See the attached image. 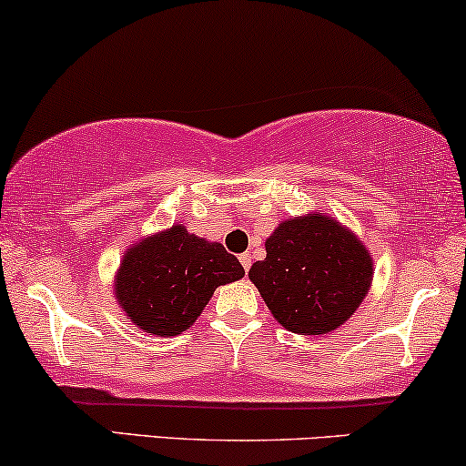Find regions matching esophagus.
<instances>
[{"mask_svg": "<svg viewBox=\"0 0 466 466\" xmlns=\"http://www.w3.org/2000/svg\"><path fill=\"white\" fill-rule=\"evenodd\" d=\"M239 261H242L244 269H246V272H248V269H250V255H248V252H244V255H239Z\"/></svg>", "mask_w": 466, "mask_h": 466, "instance_id": "1", "label": "esophagus"}]
</instances>
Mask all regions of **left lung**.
Listing matches in <instances>:
<instances>
[{
  "mask_svg": "<svg viewBox=\"0 0 466 466\" xmlns=\"http://www.w3.org/2000/svg\"><path fill=\"white\" fill-rule=\"evenodd\" d=\"M248 277L287 330L326 335L356 311L371 285L363 244L330 218H291L268 238Z\"/></svg>",
  "mask_w": 466,
  "mask_h": 466,
  "instance_id": "obj_1",
  "label": "left lung"
}]
</instances>
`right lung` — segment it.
<instances>
[{"instance_id": "right-lung-1", "label": "right lung", "mask_w": 466, "mask_h": 466, "mask_svg": "<svg viewBox=\"0 0 466 466\" xmlns=\"http://www.w3.org/2000/svg\"><path fill=\"white\" fill-rule=\"evenodd\" d=\"M242 277V263L222 244L172 227L129 248L118 269L116 298L142 330L172 337L194 324L218 285Z\"/></svg>"}]
</instances>
